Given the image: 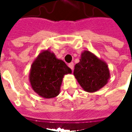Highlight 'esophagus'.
I'll return each instance as SVG.
<instances>
[{"label":"esophagus","instance_id":"esophagus-1","mask_svg":"<svg viewBox=\"0 0 132 132\" xmlns=\"http://www.w3.org/2000/svg\"><path fill=\"white\" fill-rule=\"evenodd\" d=\"M69 67L70 68V69H71V70H73V69H74V63H73V62L70 63L69 64Z\"/></svg>","mask_w":132,"mask_h":132}]
</instances>
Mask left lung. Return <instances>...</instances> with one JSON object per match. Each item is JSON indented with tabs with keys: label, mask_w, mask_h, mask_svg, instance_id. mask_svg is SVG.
<instances>
[{
	"label": "left lung",
	"mask_w": 132,
	"mask_h": 132,
	"mask_svg": "<svg viewBox=\"0 0 132 132\" xmlns=\"http://www.w3.org/2000/svg\"><path fill=\"white\" fill-rule=\"evenodd\" d=\"M73 74L83 90L89 93L98 90L110 78L108 65L89 51L82 53L80 62L75 66Z\"/></svg>",
	"instance_id": "left-lung-1"
}]
</instances>
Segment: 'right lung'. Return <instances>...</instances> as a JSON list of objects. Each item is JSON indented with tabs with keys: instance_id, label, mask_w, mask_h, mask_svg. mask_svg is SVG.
Listing matches in <instances>:
<instances>
[{
	"instance_id": "1",
	"label": "right lung",
	"mask_w": 132,
	"mask_h": 132,
	"mask_svg": "<svg viewBox=\"0 0 132 132\" xmlns=\"http://www.w3.org/2000/svg\"><path fill=\"white\" fill-rule=\"evenodd\" d=\"M62 60L46 50L39 54L33 62L30 73V81L34 91L44 98H52L59 94L63 76L71 73Z\"/></svg>"
}]
</instances>
